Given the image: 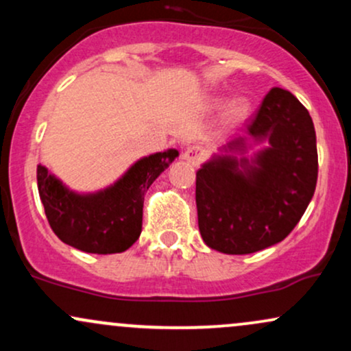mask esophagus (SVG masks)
Returning <instances> with one entry per match:
<instances>
[{
    "mask_svg": "<svg viewBox=\"0 0 351 351\" xmlns=\"http://www.w3.org/2000/svg\"><path fill=\"white\" fill-rule=\"evenodd\" d=\"M204 156H206V150H204L201 145H193V147H188L186 152L183 153V158L186 160L188 163H191L193 167H198V165L204 160Z\"/></svg>",
    "mask_w": 351,
    "mask_h": 351,
    "instance_id": "34e87169",
    "label": "esophagus"
}]
</instances>
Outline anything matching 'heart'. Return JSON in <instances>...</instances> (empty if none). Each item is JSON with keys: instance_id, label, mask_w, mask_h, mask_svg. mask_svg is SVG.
I'll list each match as a JSON object with an SVG mask.
<instances>
[{"instance_id": "b5f03b06", "label": "heart", "mask_w": 351, "mask_h": 351, "mask_svg": "<svg viewBox=\"0 0 351 351\" xmlns=\"http://www.w3.org/2000/svg\"><path fill=\"white\" fill-rule=\"evenodd\" d=\"M247 108H249L247 100L237 99V100H234V102L231 104V107H229V115H231L232 119L239 120V119H243V117L245 115Z\"/></svg>"}]
</instances>
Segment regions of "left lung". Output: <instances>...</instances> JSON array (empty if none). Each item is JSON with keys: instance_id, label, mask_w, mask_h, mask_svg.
I'll use <instances>...</instances> for the list:
<instances>
[{"instance_id": "left-lung-1", "label": "left lung", "mask_w": 351, "mask_h": 351, "mask_svg": "<svg viewBox=\"0 0 351 351\" xmlns=\"http://www.w3.org/2000/svg\"><path fill=\"white\" fill-rule=\"evenodd\" d=\"M245 128L223 145L224 155L196 171L201 237L224 254L257 252L285 239L317 186L315 128L291 92L271 88ZM251 139H267L269 147L251 164L237 160L234 155L243 154Z\"/></svg>"}]
</instances>
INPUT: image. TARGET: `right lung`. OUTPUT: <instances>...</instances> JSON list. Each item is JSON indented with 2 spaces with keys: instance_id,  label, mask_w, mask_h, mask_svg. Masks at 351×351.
<instances>
[{
  "instance_id": "1",
  "label": "right lung",
  "mask_w": 351,
  "mask_h": 351,
  "mask_svg": "<svg viewBox=\"0 0 351 351\" xmlns=\"http://www.w3.org/2000/svg\"><path fill=\"white\" fill-rule=\"evenodd\" d=\"M176 156V150L145 156L117 183L92 195L69 191L39 165L38 189L51 229L62 243L84 252L127 251L142 232L145 193Z\"/></svg>"
}]
</instances>
